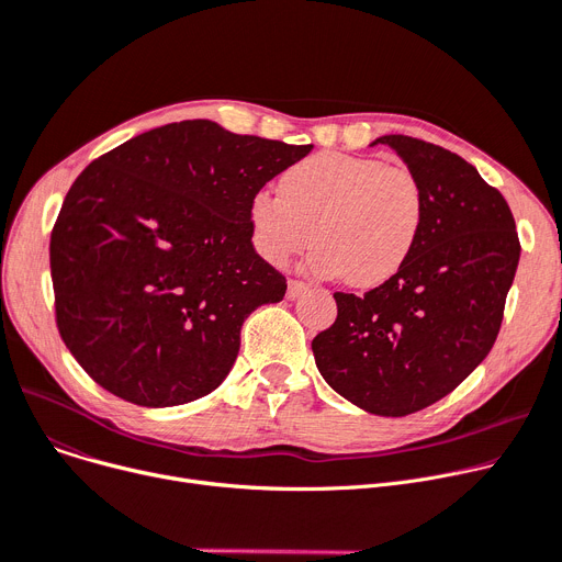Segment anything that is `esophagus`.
Listing matches in <instances>:
<instances>
[{
    "instance_id": "1",
    "label": "esophagus",
    "mask_w": 562,
    "mask_h": 562,
    "mask_svg": "<svg viewBox=\"0 0 562 562\" xmlns=\"http://www.w3.org/2000/svg\"><path fill=\"white\" fill-rule=\"evenodd\" d=\"M306 290H308V283H304L300 279H290L288 281V300H294V296H300Z\"/></svg>"
}]
</instances>
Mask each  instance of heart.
Listing matches in <instances>:
<instances>
[{
    "instance_id": "b5f03b06",
    "label": "heart",
    "mask_w": 562,
    "mask_h": 562,
    "mask_svg": "<svg viewBox=\"0 0 562 562\" xmlns=\"http://www.w3.org/2000/svg\"><path fill=\"white\" fill-rule=\"evenodd\" d=\"M424 211V188L406 165L322 151L279 177V196H251L249 226L256 251L272 266H283L311 240L315 274L368 290L406 266Z\"/></svg>"
}]
</instances>
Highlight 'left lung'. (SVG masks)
I'll return each instance as SVG.
<instances>
[{
	"label": "left lung",
	"mask_w": 562,
	"mask_h": 562,
	"mask_svg": "<svg viewBox=\"0 0 562 562\" xmlns=\"http://www.w3.org/2000/svg\"><path fill=\"white\" fill-rule=\"evenodd\" d=\"M379 143L424 188L422 234L390 281L360 296L334 292L338 317L311 347L345 400L404 417L447 397L490 353L521 247L504 194L465 158L402 134Z\"/></svg>",
	"instance_id": "1"
}]
</instances>
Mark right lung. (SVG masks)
<instances>
[{
    "instance_id": "obj_1",
    "label": "right lung",
    "mask_w": 562,
    "mask_h": 562,
    "mask_svg": "<svg viewBox=\"0 0 562 562\" xmlns=\"http://www.w3.org/2000/svg\"><path fill=\"white\" fill-rule=\"evenodd\" d=\"M311 149L186 120L88 165L54 222L49 268L58 334L94 383L168 408L226 379L247 315L288 288L254 249L249 202Z\"/></svg>"
}]
</instances>
